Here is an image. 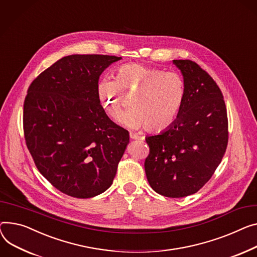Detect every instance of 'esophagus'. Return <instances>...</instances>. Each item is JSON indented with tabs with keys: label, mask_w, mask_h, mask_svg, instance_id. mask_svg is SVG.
Wrapping results in <instances>:
<instances>
[{
	"label": "esophagus",
	"mask_w": 257,
	"mask_h": 257,
	"mask_svg": "<svg viewBox=\"0 0 257 257\" xmlns=\"http://www.w3.org/2000/svg\"><path fill=\"white\" fill-rule=\"evenodd\" d=\"M130 139L131 140H139V141L144 140V138H142V136H139L138 134H135V133H130Z\"/></svg>",
	"instance_id": "esophagus-1"
}]
</instances>
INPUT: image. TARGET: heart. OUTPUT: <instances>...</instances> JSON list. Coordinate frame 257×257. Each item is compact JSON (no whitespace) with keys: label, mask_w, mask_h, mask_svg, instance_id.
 <instances>
[{"label":"heart","mask_w":257,"mask_h":257,"mask_svg":"<svg viewBox=\"0 0 257 257\" xmlns=\"http://www.w3.org/2000/svg\"><path fill=\"white\" fill-rule=\"evenodd\" d=\"M98 96L113 121L123 114V96L133 97L132 110L123 116L122 124L130 129L145 127L150 133H160L172 126L180 113L185 83L176 72L125 64L117 68L114 79L105 77L99 81Z\"/></svg>","instance_id":"obj_1"}]
</instances>
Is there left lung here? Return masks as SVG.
Segmentation results:
<instances>
[{
  "mask_svg": "<svg viewBox=\"0 0 257 257\" xmlns=\"http://www.w3.org/2000/svg\"><path fill=\"white\" fill-rule=\"evenodd\" d=\"M185 83L180 113L167 130L148 136L145 170L152 189L166 197H185L206 184L228 142L226 106L217 83L190 60H174Z\"/></svg>",
  "mask_w": 257,
  "mask_h": 257,
  "instance_id": "obj_1",
  "label": "left lung"
}]
</instances>
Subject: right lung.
Segmentation results:
<instances>
[{"instance_id":"add662e5","label":"right lung","mask_w":257,"mask_h":257,"mask_svg":"<svg viewBox=\"0 0 257 257\" xmlns=\"http://www.w3.org/2000/svg\"><path fill=\"white\" fill-rule=\"evenodd\" d=\"M122 58L71 55L33 80L24 104L27 147L40 174L61 192L90 198L106 191L129 144L100 104L101 73Z\"/></svg>"}]
</instances>
